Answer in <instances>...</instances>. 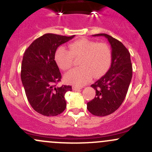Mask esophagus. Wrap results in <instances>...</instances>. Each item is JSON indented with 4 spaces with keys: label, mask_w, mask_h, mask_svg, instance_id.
I'll return each mask as SVG.
<instances>
[{
    "label": "esophagus",
    "mask_w": 152,
    "mask_h": 152,
    "mask_svg": "<svg viewBox=\"0 0 152 152\" xmlns=\"http://www.w3.org/2000/svg\"><path fill=\"white\" fill-rule=\"evenodd\" d=\"M82 88V87H77V86H73V87H72V89H73V90H80V89Z\"/></svg>",
    "instance_id": "1"
}]
</instances>
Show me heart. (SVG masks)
Returning a JSON list of instances; mask_svg holds the SVG:
<instances>
[{
  "instance_id": "1",
  "label": "heart",
  "mask_w": 152,
  "mask_h": 152,
  "mask_svg": "<svg viewBox=\"0 0 152 152\" xmlns=\"http://www.w3.org/2000/svg\"><path fill=\"white\" fill-rule=\"evenodd\" d=\"M81 67L73 68L65 73L67 83L82 86L93 78L100 77L110 69L112 63V50L105 42L83 38L69 45V50L60 47L55 53V61L62 70H67L74 63L75 59H80Z\"/></svg>"
}]
</instances>
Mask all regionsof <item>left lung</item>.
I'll return each mask as SVG.
<instances>
[{"mask_svg": "<svg viewBox=\"0 0 152 152\" xmlns=\"http://www.w3.org/2000/svg\"><path fill=\"white\" fill-rule=\"evenodd\" d=\"M93 36L105 37L112 48L111 67L91 85L96 97L87 104L91 114L102 117L113 113L123 103L132 77V65L129 51L121 42L107 34Z\"/></svg>", "mask_w": 152, "mask_h": 152, "instance_id": "left-lung-1", "label": "left lung"}]
</instances>
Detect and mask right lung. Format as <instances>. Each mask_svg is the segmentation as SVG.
I'll return each mask as SVG.
<instances>
[{"label": "right lung", "instance_id": "right-lung-1", "mask_svg": "<svg viewBox=\"0 0 152 152\" xmlns=\"http://www.w3.org/2000/svg\"><path fill=\"white\" fill-rule=\"evenodd\" d=\"M73 37L45 34L25 50L21 80L29 104L42 115H58L66 108L65 94L72 90V87L56 85L62 76L54 59L57 48Z\"/></svg>", "mask_w": 152, "mask_h": 152}]
</instances>
